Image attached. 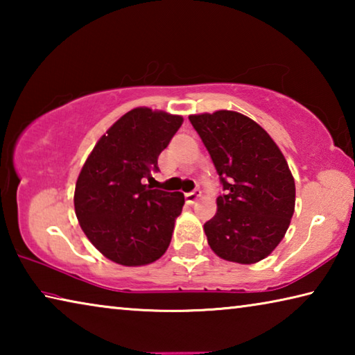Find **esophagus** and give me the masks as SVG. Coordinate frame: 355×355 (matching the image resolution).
<instances>
[{
    "mask_svg": "<svg viewBox=\"0 0 355 355\" xmlns=\"http://www.w3.org/2000/svg\"><path fill=\"white\" fill-rule=\"evenodd\" d=\"M202 196V191L200 189H196V191H192V192H188V194L184 196V199H186V202L188 203H194L197 199H199V197Z\"/></svg>",
    "mask_w": 355,
    "mask_h": 355,
    "instance_id": "obj_1",
    "label": "esophagus"
}]
</instances>
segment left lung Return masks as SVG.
I'll use <instances>...</instances> for the list:
<instances>
[{
	"mask_svg": "<svg viewBox=\"0 0 355 355\" xmlns=\"http://www.w3.org/2000/svg\"><path fill=\"white\" fill-rule=\"evenodd\" d=\"M225 194L205 222L208 244L222 260L254 264L272 254L290 227L296 184L266 130L236 111L191 114Z\"/></svg>",
	"mask_w": 355,
	"mask_h": 355,
	"instance_id": "obj_1",
	"label": "left lung"
}]
</instances>
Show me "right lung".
Returning <instances> with one entry per match:
<instances>
[{"mask_svg":"<svg viewBox=\"0 0 355 355\" xmlns=\"http://www.w3.org/2000/svg\"><path fill=\"white\" fill-rule=\"evenodd\" d=\"M183 117L141 106L123 114L95 144L78 175L75 214L101 255L122 266H144L164 255L183 192L144 184Z\"/></svg>","mask_w":355,"mask_h":355,"instance_id":"obj_1","label":"right lung"}]
</instances>
